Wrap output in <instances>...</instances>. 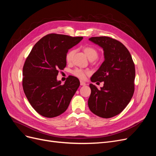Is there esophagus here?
<instances>
[{"label":"esophagus","mask_w":156,"mask_h":156,"mask_svg":"<svg viewBox=\"0 0 156 156\" xmlns=\"http://www.w3.org/2000/svg\"><path fill=\"white\" fill-rule=\"evenodd\" d=\"M80 84H81V86H85L86 83L83 81H80Z\"/></svg>","instance_id":"obj_1"}]
</instances>
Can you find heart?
<instances>
[{
    "mask_svg": "<svg viewBox=\"0 0 156 156\" xmlns=\"http://www.w3.org/2000/svg\"><path fill=\"white\" fill-rule=\"evenodd\" d=\"M84 52L87 55V57L90 59H96L98 56V52L96 48H94L92 46H86L84 47ZM75 53V51L73 49H71L69 50L66 55V60L68 62H70L72 60L73 54ZM72 73L76 76L77 77L81 79H84L86 78L87 75L90 74L89 71L87 70H84L82 69H79V68H76L72 71Z\"/></svg>",
    "mask_w": 156,
    "mask_h": 156,
    "instance_id": "obj_1",
    "label": "heart"
}]
</instances>
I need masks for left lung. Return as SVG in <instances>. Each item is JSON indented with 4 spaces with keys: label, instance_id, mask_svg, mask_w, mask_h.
Masks as SVG:
<instances>
[{
    "label": "left lung",
    "instance_id": "obj_1",
    "mask_svg": "<svg viewBox=\"0 0 156 156\" xmlns=\"http://www.w3.org/2000/svg\"><path fill=\"white\" fill-rule=\"evenodd\" d=\"M89 40L103 49L104 62L90 80L104 82L98 89L90 84L88 107L96 115L108 119L123 111L133 95L135 64L131 54L121 42L110 37H92Z\"/></svg>",
    "mask_w": 156,
    "mask_h": 156
}]
</instances>
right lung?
<instances>
[{"instance_id":"right-lung-1","label":"right lung","mask_w":156,"mask_h":156,"mask_svg":"<svg viewBox=\"0 0 156 156\" xmlns=\"http://www.w3.org/2000/svg\"><path fill=\"white\" fill-rule=\"evenodd\" d=\"M83 37L50 34L33 47L23 69V88L31 106L41 116L53 118L68 108L80 82L69 76L64 84L57 81L58 71L66 66V55Z\"/></svg>"}]
</instances>
